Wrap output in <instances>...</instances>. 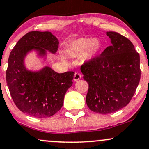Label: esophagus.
<instances>
[{
    "mask_svg": "<svg viewBox=\"0 0 149 149\" xmlns=\"http://www.w3.org/2000/svg\"><path fill=\"white\" fill-rule=\"evenodd\" d=\"M81 78H82V75L78 72H76L74 74V76H73V80H74L75 81H77V80H80Z\"/></svg>",
    "mask_w": 149,
    "mask_h": 149,
    "instance_id": "esophagus-1",
    "label": "esophagus"
}]
</instances>
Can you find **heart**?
Returning a JSON list of instances; mask_svg holds the SVG:
<instances>
[{
	"mask_svg": "<svg viewBox=\"0 0 149 149\" xmlns=\"http://www.w3.org/2000/svg\"><path fill=\"white\" fill-rule=\"evenodd\" d=\"M101 49V43L95 38H80L68 47V54L74 58H82L83 61L92 60Z\"/></svg>",
	"mask_w": 149,
	"mask_h": 149,
	"instance_id": "heart-1",
	"label": "heart"
}]
</instances>
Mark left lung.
<instances>
[{
	"label": "left lung",
	"mask_w": 149,
	"mask_h": 149,
	"mask_svg": "<svg viewBox=\"0 0 149 149\" xmlns=\"http://www.w3.org/2000/svg\"><path fill=\"white\" fill-rule=\"evenodd\" d=\"M107 35L111 45L80 67L89 85L87 105L100 114L111 113L127 106L141 77L139 54L130 40L117 32L108 31Z\"/></svg>",
	"instance_id": "obj_1"
}]
</instances>
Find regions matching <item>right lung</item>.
I'll use <instances>...</instances> for the list:
<instances>
[{"label": "right lung", "mask_w": 149, "mask_h": 149, "mask_svg": "<svg viewBox=\"0 0 149 149\" xmlns=\"http://www.w3.org/2000/svg\"><path fill=\"white\" fill-rule=\"evenodd\" d=\"M59 40L49 31H31L17 42L11 51L6 71L10 95L17 107L35 118L50 117L60 110L64 95L73 84L74 72L58 73L49 66L38 71H29L24 59L36 50L45 59L47 50L55 54Z\"/></svg>", "instance_id": "1"}]
</instances>
